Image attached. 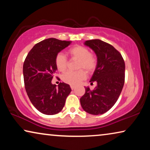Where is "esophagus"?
Wrapping results in <instances>:
<instances>
[{"instance_id":"34e87169","label":"esophagus","mask_w":150,"mask_h":150,"mask_svg":"<svg viewBox=\"0 0 150 150\" xmlns=\"http://www.w3.org/2000/svg\"><path fill=\"white\" fill-rule=\"evenodd\" d=\"M70 87H71V89L74 90V89H75V87H75L74 85H71V86H70Z\"/></svg>"}]
</instances>
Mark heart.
I'll list each match as a JSON object with an SVG mask.
<instances>
[{"mask_svg": "<svg viewBox=\"0 0 150 150\" xmlns=\"http://www.w3.org/2000/svg\"><path fill=\"white\" fill-rule=\"evenodd\" d=\"M67 54L71 58L79 59L78 68L85 69L87 72H92L97 66V58L95 55L90 53L87 48L83 46H75L69 48ZM55 65L59 71H64L67 68V61L63 53H59L55 57ZM85 71L83 69L79 71H68L62 76V80L65 83L71 85H76L85 79Z\"/></svg>", "mask_w": 150, "mask_h": 150, "instance_id": "obj_1", "label": "heart"}]
</instances>
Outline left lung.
<instances>
[{
	"label": "left lung",
	"instance_id": "8db88e82",
	"mask_svg": "<svg viewBox=\"0 0 150 150\" xmlns=\"http://www.w3.org/2000/svg\"><path fill=\"white\" fill-rule=\"evenodd\" d=\"M96 53L97 66L90 82L97 83L93 91L85 87L80 99L83 110L91 115H102L118 100L124 85L125 63L122 54L111 45L100 40L84 43Z\"/></svg>",
	"mask_w": 150,
	"mask_h": 150
}]
</instances>
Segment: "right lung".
<instances>
[{"instance_id": "right-lung-1", "label": "right lung", "mask_w": 150, "mask_h": 150, "mask_svg": "<svg viewBox=\"0 0 150 150\" xmlns=\"http://www.w3.org/2000/svg\"><path fill=\"white\" fill-rule=\"evenodd\" d=\"M70 44L68 41L46 39L35 45L24 62L26 93L33 105L43 114L51 115L60 112L71 91L68 84L60 83L57 87L52 83L57 70L55 57Z\"/></svg>"}]
</instances>
